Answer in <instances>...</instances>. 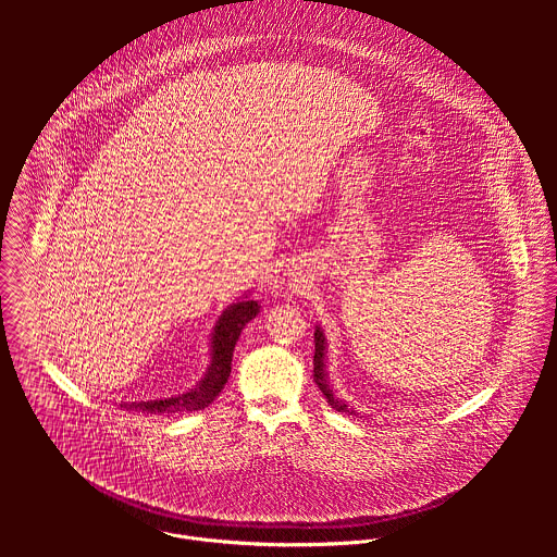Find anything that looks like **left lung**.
Listing matches in <instances>:
<instances>
[{
  "label": "left lung",
  "instance_id": "left-lung-1",
  "mask_svg": "<svg viewBox=\"0 0 557 557\" xmlns=\"http://www.w3.org/2000/svg\"><path fill=\"white\" fill-rule=\"evenodd\" d=\"M323 358H325V338H323V332L321 327L315 330V356H313V377H315V384L319 386V391L323 393V397L327 398V403L336 409V411H349V413H356L354 409H347L345 403H341L338 398L334 397V393L330 391L327 386V377H325V364H323Z\"/></svg>",
  "mask_w": 557,
  "mask_h": 557
}]
</instances>
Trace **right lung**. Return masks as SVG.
I'll list each match as a JSON object with an SVG mask.
<instances>
[{"label": "right lung", "instance_id": "right-lung-1", "mask_svg": "<svg viewBox=\"0 0 557 557\" xmlns=\"http://www.w3.org/2000/svg\"><path fill=\"white\" fill-rule=\"evenodd\" d=\"M259 313V305L255 300H244L234 307H230L214 325L212 332V362L208 367L206 377L186 395L177 397L160 398V400H141V403H122L120 407L126 409H139L148 413H175V411H193L210 405L223 386L230 380L232 373V358L234 347L238 341L242 327Z\"/></svg>", "mask_w": 557, "mask_h": 557}]
</instances>
